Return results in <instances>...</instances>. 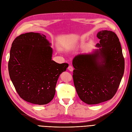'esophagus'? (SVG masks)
Wrapping results in <instances>:
<instances>
[{"label": "esophagus", "mask_w": 132, "mask_h": 132, "mask_svg": "<svg viewBox=\"0 0 132 132\" xmlns=\"http://www.w3.org/2000/svg\"><path fill=\"white\" fill-rule=\"evenodd\" d=\"M68 70H69L70 72H72L73 71V67L72 66V65H69V67H68Z\"/></svg>", "instance_id": "obj_1"}]
</instances>
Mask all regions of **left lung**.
I'll return each instance as SVG.
<instances>
[{
	"mask_svg": "<svg viewBox=\"0 0 132 132\" xmlns=\"http://www.w3.org/2000/svg\"><path fill=\"white\" fill-rule=\"evenodd\" d=\"M99 47L93 54H79L73 60V78L79 97L85 103H101L114 97L124 72V58L116 34L101 31Z\"/></svg>",
	"mask_w": 132,
	"mask_h": 132,
	"instance_id": "left-lung-1",
	"label": "left lung"
}]
</instances>
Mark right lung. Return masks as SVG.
I'll list each match as a JSON object with an SVG mask.
<instances>
[{"mask_svg":"<svg viewBox=\"0 0 132 132\" xmlns=\"http://www.w3.org/2000/svg\"><path fill=\"white\" fill-rule=\"evenodd\" d=\"M50 45L46 36L35 32L20 35L12 44L9 76L21 98L32 104L45 105L52 100L59 77L68 67L51 60Z\"/></svg>","mask_w":132,"mask_h":132,"instance_id":"right-lung-1","label":"right lung"}]
</instances>
